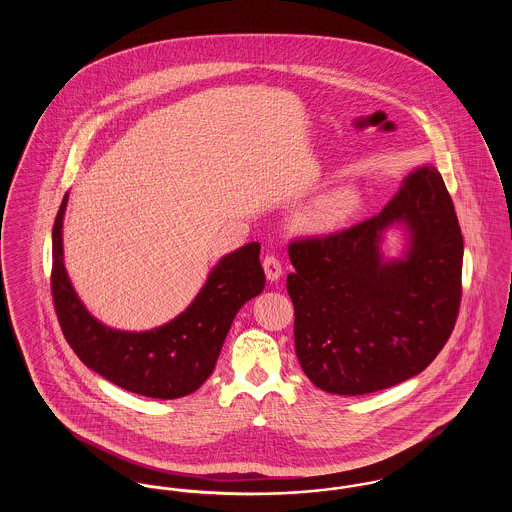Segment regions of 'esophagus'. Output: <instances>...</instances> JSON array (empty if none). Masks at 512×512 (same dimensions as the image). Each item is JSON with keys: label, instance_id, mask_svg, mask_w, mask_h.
I'll list each match as a JSON object with an SVG mask.
<instances>
[{"label": "esophagus", "instance_id": "esophagus-1", "mask_svg": "<svg viewBox=\"0 0 512 512\" xmlns=\"http://www.w3.org/2000/svg\"><path fill=\"white\" fill-rule=\"evenodd\" d=\"M263 268H265L267 280H270V282L280 280V276H282V265H280V261H278L274 255H267V257L263 259Z\"/></svg>", "mask_w": 512, "mask_h": 512}]
</instances>
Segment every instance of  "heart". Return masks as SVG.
I'll return each mask as SVG.
<instances>
[{"label": "heart", "mask_w": 512, "mask_h": 512, "mask_svg": "<svg viewBox=\"0 0 512 512\" xmlns=\"http://www.w3.org/2000/svg\"><path fill=\"white\" fill-rule=\"evenodd\" d=\"M359 194L351 188H336L318 195L307 207H303L293 224L303 234H326L336 230L351 219L359 209Z\"/></svg>", "instance_id": "obj_1"}]
</instances>
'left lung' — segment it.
I'll return each mask as SVG.
<instances>
[{
	"mask_svg": "<svg viewBox=\"0 0 512 512\" xmlns=\"http://www.w3.org/2000/svg\"><path fill=\"white\" fill-rule=\"evenodd\" d=\"M397 227L399 258L381 245ZM463 234L436 167L414 169L372 219L290 244L288 293L299 365L328 393L401 384L438 357L461 305Z\"/></svg>",
	"mask_w": 512,
	"mask_h": 512,
	"instance_id": "obj_1",
	"label": "left lung"
}]
</instances>
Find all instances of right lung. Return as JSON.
Listing matches in <instances>:
<instances>
[{"mask_svg":"<svg viewBox=\"0 0 512 512\" xmlns=\"http://www.w3.org/2000/svg\"><path fill=\"white\" fill-rule=\"evenodd\" d=\"M63 197L53 224L51 293L61 330L78 359L122 390L153 399L194 393L215 370L236 313L263 292L257 242L224 255L194 301L171 322L144 332L115 330L92 317L74 292L63 261Z\"/></svg>","mask_w":512,"mask_h":512,"instance_id":"obj_1","label":"right lung"}]
</instances>
